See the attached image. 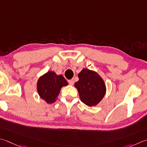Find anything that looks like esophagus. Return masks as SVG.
<instances>
[{"mask_svg":"<svg viewBox=\"0 0 147 147\" xmlns=\"http://www.w3.org/2000/svg\"><path fill=\"white\" fill-rule=\"evenodd\" d=\"M68 83H69V85H74V80H68Z\"/></svg>","mask_w":147,"mask_h":147,"instance_id":"obj_1","label":"esophagus"}]
</instances>
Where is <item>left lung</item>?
<instances>
[{"instance_id": "left-lung-1", "label": "left lung", "mask_w": 147, "mask_h": 147, "mask_svg": "<svg viewBox=\"0 0 147 147\" xmlns=\"http://www.w3.org/2000/svg\"><path fill=\"white\" fill-rule=\"evenodd\" d=\"M79 80L74 83L82 101L88 106L98 105L105 97L106 87L105 81L96 71L84 68L78 75Z\"/></svg>"}]
</instances>
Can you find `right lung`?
<instances>
[{
  "mask_svg": "<svg viewBox=\"0 0 147 147\" xmlns=\"http://www.w3.org/2000/svg\"><path fill=\"white\" fill-rule=\"evenodd\" d=\"M68 85V82L62 74L49 71L41 76L37 82V91L41 99L48 104H52L57 99L60 90Z\"/></svg>",
  "mask_w": 147,
  "mask_h": 147,
  "instance_id": "obj_1",
  "label": "right lung"
}]
</instances>
